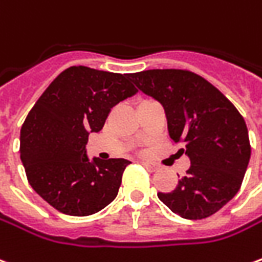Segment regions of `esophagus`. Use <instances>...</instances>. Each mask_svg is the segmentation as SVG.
<instances>
[{
  "label": "esophagus",
  "mask_w": 262,
  "mask_h": 262,
  "mask_svg": "<svg viewBox=\"0 0 262 262\" xmlns=\"http://www.w3.org/2000/svg\"><path fill=\"white\" fill-rule=\"evenodd\" d=\"M143 166H144V167H147L150 171H156V170L159 169V166H157V164H155V163H151V162H143Z\"/></svg>",
  "instance_id": "obj_1"
}]
</instances>
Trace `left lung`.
Here are the masks:
<instances>
[{"label": "left lung", "mask_w": 262, "mask_h": 262, "mask_svg": "<svg viewBox=\"0 0 262 262\" xmlns=\"http://www.w3.org/2000/svg\"><path fill=\"white\" fill-rule=\"evenodd\" d=\"M137 89L159 100L170 139L184 143L190 169L162 203L187 220L207 219L238 193L251 156L244 118L200 75L183 69H150L129 75Z\"/></svg>", "instance_id": "8db88e82"}]
</instances>
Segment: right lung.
<instances>
[{
	"label": "right lung",
	"instance_id": "right-lung-1",
	"mask_svg": "<svg viewBox=\"0 0 262 262\" xmlns=\"http://www.w3.org/2000/svg\"><path fill=\"white\" fill-rule=\"evenodd\" d=\"M129 75L71 67L54 79L21 127L19 153L31 187L58 211L91 215L118 195L129 160L92 162L89 133L102 130L113 106L137 92Z\"/></svg>",
	"mask_w": 262,
	"mask_h": 262
}]
</instances>
